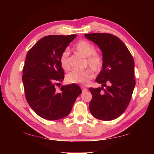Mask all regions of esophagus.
I'll list each match as a JSON object with an SVG mask.
<instances>
[{"label":"esophagus","mask_w":154,"mask_h":154,"mask_svg":"<svg viewBox=\"0 0 154 154\" xmlns=\"http://www.w3.org/2000/svg\"><path fill=\"white\" fill-rule=\"evenodd\" d=\"M82 92H86V91L88 90L87 88H83V87H82Z\"/></svg>","instance_id":"esophagus-1"}]
</instances>
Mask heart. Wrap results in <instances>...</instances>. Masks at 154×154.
<instances>
[{"instance_id": "heart-1", "label": "heart", "mask_w": 154, "mask_h": 154, "mask_svg": "<svg viewBox=\"0 0 154 154\" xmlns=\"http://www.w3.org/2000/svg\"><path fill=\"white\" fill-rule=\"evenodd\" d=\"M75 51L87 57V64L91 69L95 72H99L103 66V58L100 54L96 52V48L92 43L86 40H82L77 42L75 45ZM69 52L64 50L60 57V64L64 70L69 69ZM94 77L93 72L90 69H86L82 71H73L66 75V82L69 83L87 85Z\"/></svg>"}]
</instances>
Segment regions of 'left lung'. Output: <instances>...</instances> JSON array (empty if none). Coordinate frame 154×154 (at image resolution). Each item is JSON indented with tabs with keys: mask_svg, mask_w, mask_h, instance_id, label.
I'll list each match as a JSON object with an SVG mask.
<instances>
[{
	"mask_svg": "<svg viewBox=\"0 0 154 154\" xmlns=\"http://www.w3.org/2000/svg\"><path fill=\"white\" fill-rule=\"evenodd\" d=\"M103 53V66L96 82L102 87L90 88V111L100 120H113L127 109L136 84L134 59L126 45L108 33L85 34ZM105 88H104L103 87Z\"/></svg>",
	"mask_w": 154,
	"mask_h": 154,
	"instance_id": "left-lung-1",
	"label": "left lung"
}]
</instances>
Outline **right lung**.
I'll use <instances>...</instances> for the list:
<instances>
[{
  "mask_svg": "<svg viewBox=\"0 0 154 154\" xmlns=\"http://www.w3.org/2000/svg\"><path fill=\"white\" fill-rule=\"evenodd\" d=\"M76 36H44L27 53L22 75L25 96L32 110L43 119L65 118L82 92L74 83L62 86L60 92L55 88L64 78L60 57Z\"/></svg>",
  "mask_w": 154,
  "mask_h": 154,
  "instance_id": "obj_1",
  "label": "right lung"
}]
</instances>
